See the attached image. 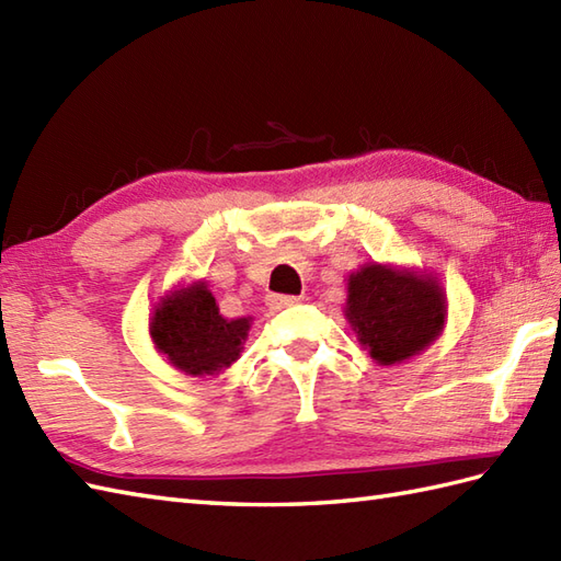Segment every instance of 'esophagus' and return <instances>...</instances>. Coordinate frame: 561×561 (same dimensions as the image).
<instances>
[{"label": "esophagus", "mask_w": 561, "mask_h": 561, "mask_svg": "<svg viewBox=\"0 0 561 561\" xmlns=\"http://www.w3.org/2000/svg\"><path fill=\"white\" fill-rule=\"evenodd\" d=\"M299 301H301L299 296H287V294H270L267 296V304L272 308H287V306H294V304H299Z\"/></svg>", "instance_id": "obj_1"}]
</instances>
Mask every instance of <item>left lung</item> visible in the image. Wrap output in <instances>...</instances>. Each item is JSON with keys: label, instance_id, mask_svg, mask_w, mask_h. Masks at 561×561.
<instances>
[{"label": "left lung", "instance_id": "8db88e82", "mask_svg": "<svg viewBox=\"0 0 561 561\" xmlns=\"http://www.w3.org/2000/svg\"><path fill=\"white\" fill-rule=\"evenodd\" d=\"M344 316L371 359L390 366L412 359L440 335L446 294L432 274L371 262L350 274Z\"/></svg>", "mask_w": 561, "mask_h": 561}]
</instances>
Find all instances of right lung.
<instances>
[{"mask_svg": "<svg viewBox=\"0 0 561 561\" xmlns=\"http://www.w3.org/2000/svg\"><path fill=\"white\" fill-rule=\"evenodd\" d=\"M250 320H229L205 282L165 294L149 323L157 350L187 376H217L241 356Z\"/></svg>", "mask_w": 561, "mask_h": 561, "instance_id": "right-lung-1", "label": "right lung"}]
</instances>
